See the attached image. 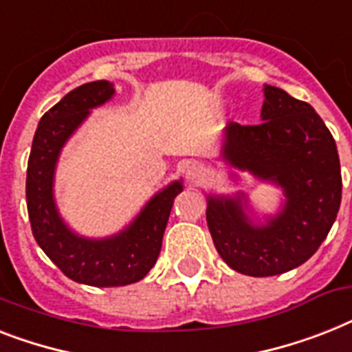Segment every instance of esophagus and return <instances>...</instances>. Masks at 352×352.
I'll use <instances>...</instances> for the list:
<instances>
[{
	"label": "esophagus",
	"instance_id": "1",
	"mask_svg": "<svg viewBox=\"0 0 352 352\" xmlns=\"http://www.w3.org/2000/svg\"><path fill=\"white\" fill-rule=\"evenodd\" d=\"M206 179V170L199 162H191L190 166L186 168V181L190 184H202Z\"/></svg>",
	"mask_w": 352,
	"mask_h": 352
}]
</instances>
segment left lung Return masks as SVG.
<instances>
[{
    "mask_svg": "<svg viewBox=\"0 0 352 352\" xmlns=\"http://www.w3.org/2000/svg\"><path fill=\"white\" fill-rule=\"evenodd\" d=\"M262 122H230L222 137V161L284 195L278 213L258 219L244 191L208 195L206 221L219 255L231 270L273 276L315 255L336 221L342 173L336 142L315 108L282 88L264 85ZM233 181L239 173L230 171Z\"/></svg>",
    "mask_w": 352,
    "mask_h": 352,
    "instance_id": "obj_1",
    "label": "left lung"
}]
</instances>
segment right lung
Returning <instances> with one entry per match:
<instances>
[{
  "mask_svg": "<svg viewBox=\"0 0 352 352\" xmlns=\"http://www.w3.org/2000/svg\"><path fill=\"white\" fill-rule=\"evenodd\" d=\"M113 94L110 81L87 82L68 92L41 117L27 168V208L34 239L68 278L94 287L133 284L150 273L161 253L173 199L182 191V179L164 186L116 235L90 239L65 222L54 197L59 155L94 108L110 101Z\"/></svg>",
  "mask_w": 352,
  "mask_h": 352,
  "instance_id": "1",
  "label": "right lung"
}]
</instances>
